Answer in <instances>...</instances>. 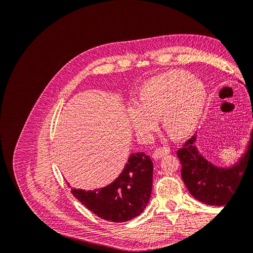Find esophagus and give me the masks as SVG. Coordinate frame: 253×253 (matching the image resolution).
Masks as SVG:
<instances>
[{
	"label": "esophagus",
	"mask_w": 253,
	"mask_h": 253,
	"mask_svg": "<svg viewBox=\"0 0 253 253\" xmlns=\"http://www.w3.org/2000/svg\"><path fill=\"white\" fill-rule=\"evenodd\" d=\"M170 153V150L169 148L167 147H160V148H157L154 153H153V157H154V159H160L162 157L168 155Z\"/></svg>",
	"instance_id": "obj_1"
}]
</instances>
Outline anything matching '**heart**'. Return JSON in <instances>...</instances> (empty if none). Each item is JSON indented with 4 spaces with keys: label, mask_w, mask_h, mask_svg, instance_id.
<instances>
[{
    "label": "heart",
    "mask_w": 253,
    "mask_h": 253,
    "mask_svg": "<svg viewBox=\"0 0 253 253\" xmlns=\"http://www.w3.org/2000/svg\"><path fill=\"white\" fill-rule=\"evenodd\" d=\"M207 99L204 84L185 71L158 75L145 82L139 91V103L128 106L127 117L136 134L149 137L157 127V116L176 137L187 135L200 120Z\"/></svg>",
    "instance_id": "b5f03b06"
}]
</instances>
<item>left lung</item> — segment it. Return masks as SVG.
<instances>
[{
	"mask_svg": "<svg viewBox=\"0 0 253 253\" xmlns=\"http://www.w3.org/2000/svg\"><path fill=\"white\" fill-rule=\"evenodd\" d=\"M245 154L234 166L219 168L208 162L198 152L196 135L177 151L181 164V177L189 192L197 201L210 206H225L239 185L250 157H253V128Z\"/></svg>",
	"mask_w": 253,
	"mask_h": 253,
	"instance_id": "8db88e82",
	"label": "left lung"
}]
</instances>
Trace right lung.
Returning <instances> with one entry per match:
<instances>
[{
    "mask_svg": "<svg viewBox=\"0 0 253 253\" xmlns=\"http://www.w3.org/2000/svg\"><path fill=\"white\" fill-rule=\"evenodd\" d=\"M153 163L143 152L133 153L112 183L95 190L72 189L77 200L98 217L124 223L140 215L152 192Z\"/></svg>",
    "mask_w": 253,
    "mask_h": 253,
    "instance_id": "add662e5",
    "label": "right lung"
}]
</instances>
